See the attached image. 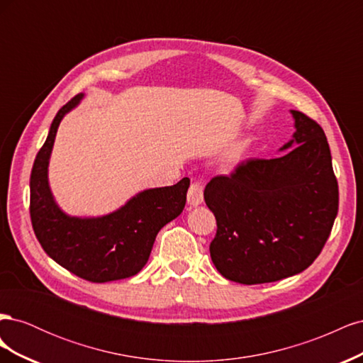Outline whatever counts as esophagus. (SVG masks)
<instances>
[{
    "label": "esophagus",
    "mask_w": 363,
    "mask_h": 363,
    "mask_svg": "<svg viewBox=\"0 0 363 363\" xmlns=\"http://www.w3.org/2000/svg\"><path fill=\"white\" fill-rule=\"evenodd\" d=\"M204 200L203 196V184L200 182H195L189 186V191H188V204L196 207L200 206Z\"/></svg>",
    "instance_id": "1"
}]
</instances>
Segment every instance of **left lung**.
Instances as JSON below:
<instances>
[{"mask_svg": "<svg viewBox=\"0 0 363 363\" xmlns=\"http://www.w3.org/2000/svg\"><path fill=\"white\" fill-rule=\"evenodd\" d=\"M295 133L274 159H250L206 184L216 218L211 257L223 277L277 281L309 268L330 236L339 191L324 130L291 111Z\"/></svg>", "mask_w": 363, "mask_h": 363, "instance_id": "left-lung-1", "label": "left lung"}]
</instances>
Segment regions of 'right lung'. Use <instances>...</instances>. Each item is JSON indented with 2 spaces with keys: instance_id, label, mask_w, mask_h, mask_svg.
<instances>
[{
  "instance_id": "obj_1",
  "label": "right lung",
  "mask_w": 363,
  "mask_h": 363,
  "mask_svg": "<svg viewBox=\"0 0 363 363\" xmlns=\"http://www.w3.org/2000/svg\"><path fill=\"white\" fill-rule=\"evenodd\" d=\"M75 95L52 119L45 144L30 175V216L43 251L60 267L87 281L127 279L145 267L159 230L177 218L186 204L189 179L142 191L118 211L96 218L69 216L54 201L48 163L60 121L83 100Z\"/></svg>"
}]
</instances>
